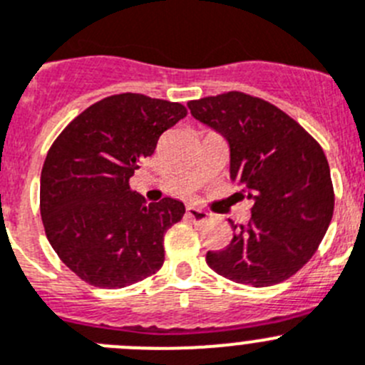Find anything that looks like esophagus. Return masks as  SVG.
Wrapping results in <instances>:
<instances>
[{"mask_svg":"<svg viewBox=\"0 0 365 365\" xmlns=\"http://www.w3.org/2000/svg\"><path fill=\"white\" fill-rule=\"evenodd\" d=\"M187 216H189V218L192 220L195 223H203L209 220V212L203 211V209H198V207H195V205L187 207Z\"/></svg>","mask_w":365,"mask_h":365,"instance_id":"obj_1","label":"esophagus"}]
</instances>
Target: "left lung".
Instances as JSON below:
<instances>
[{
	"label": "left lung",
	"instance_id": "left-lung-1",
	"mask_svg": "<svg viewBox=\"0 0 365 365\" xmlns=\"http://www.w3.org/2000/svg\"><path fill=\"white\" fill-rule=\"evenodd\" d=\"M192 118L222 134L231 180L252 202L251 220L236 229L207 265L236 284L267 287L311 260L329 227L334 192L326 154L291 116L244 93L189 101Z\"/></svg>",
	"mask_w": 365,
	"mask_h": 365
}]
</instances>
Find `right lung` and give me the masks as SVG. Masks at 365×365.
<instances>
[{"instance_id": "1", "label": "right lung", "mask_w": 365, "mask_h": 365, "mask_svg": "<svg viewBox=\"0 0 365 365\" xmlns=\"http://www.w3.org/2000/svg\"><path fill=\"white\" fill-rule=\"evenodd\" d=\"M185 116L180 103L116 94L91 105L52 143L39 182L41 220L56 255L87 284L127 287L163 265V236L185 205L147 203L129 178Z\"/></svg>"}]
</instances>
